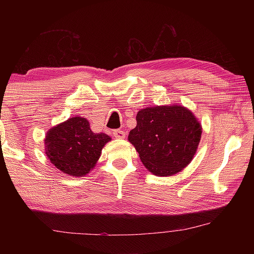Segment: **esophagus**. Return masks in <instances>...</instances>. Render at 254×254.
<instances>
[{
	"mask_svg": "<svg viewBox=\"0 0 254 254\" xmlns=\"http://www.w3.org/2000/svg\"><path fill=\"white\" fill-rule=\"evenodd\" d=\"M113 135L115 137H118V139H124V137H126V132L121 130V128H118V130L113 131Z\"/></svg>",
	"mask_w": 254,
	"mask_h": 254,
	"instance_id": "esophagus-1",
	"label": "esophagus"
}]
</instances>
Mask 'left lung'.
I'll list each match as a JSON object with an SVG mask.
<instances>
[{"label": "left lung", "mask_w": 254, "mask_h": 254, "mask_svg": "<svg viewBox=\"0 0 254 254\" xmlns=\"http://www.w3.org/2000/svg\"><path fill=\"white\" fill-rule=\"evenodd\" d=\"M200 136L201 127L189 110L154 106L137 112L128 141L148 170L163 177L179 173L191 161Z\"/></svg>", "instance_id": "1"}]
</instances>
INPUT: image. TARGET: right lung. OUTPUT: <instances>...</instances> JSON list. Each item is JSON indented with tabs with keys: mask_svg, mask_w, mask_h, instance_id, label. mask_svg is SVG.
Masks as SVG:
<instances>
[{
	"mask_svg": "<svg viewBox=\"0 0 254 254\" xmlns=\"http://www.w3.org/2000/svg\"><path fill=\"white\" fill-rule=\"evenodd\" d=\"M111 137L94 133L86 119L76 117L51 128L46 136V153L56 168L81 177L96 165L102 149Z\"/></svg>",
	"mask_w": 254,
	"mask_h": 254,
	"instance_id": "obj_1",
	"label": "right lung"
}]
</instances>
